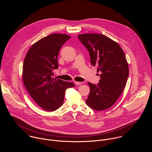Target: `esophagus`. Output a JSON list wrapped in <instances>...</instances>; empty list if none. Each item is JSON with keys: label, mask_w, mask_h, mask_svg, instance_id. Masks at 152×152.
I'll return each mask as SVG.
<instances>
[{"label": "esophagus", "mask_w": 152, "mask_h": 152, "mask_svg": "<svg viewBox=\"0 0 152 152\" xmlns=\"http://www.w3.org/2000/svg\"><path fill=\"white\" fill-rule=\"evenodd\" d=\"M75 83L76 85H82L83 83V82H75Z\"/></svg>", "instance_id": "1"}]
</instances>
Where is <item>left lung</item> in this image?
<instances>
[{
	"mask_svg": "<svg viewBox=\"0 0 152 152\" xmlns=\"http://www.w3.org/2000/svg\"><path fill=\"white\" fill-rule=\"evenodd\" d=\"M78 38L88 50L92 66L101 73L96 85L88 83L90 91L86 103L94 110H105L115 103L126 86L129 66L125 54L117 42L102 34H79Z\"/></svg>",
	"mask_w": 152,
	"mask_h": 152,
	"instance_id": "1",
	"label": "left lung"
}]
</instances>
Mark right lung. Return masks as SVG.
Here are the masks:
<instances>
[{
  "mask_svg": "<svg viewBox=\"0 0 152 152\" xmlns=\"http://www.w3.org/2000/svg\"><path fill=\"white\" fill-rule=\"evenodd\" d=\"M70 36L52 34L35 42L26 53L23 65L22 79L33 100L42 109L54 111L64 102L66 90L72 82L53 78L58 68V56L61 46Z\"/></svg>",
  "mask_w": 152,
  "mask_h": 152,
  "instance_id": "right-lung-1",
  "label": "right lung"
}]
</instances>
